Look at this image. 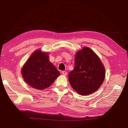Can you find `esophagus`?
<instances>
[{"label": "esophagus", "mask_w": 128, "mask_h": 128, "mask_svg": "<svg viewBox=\"0 0 128 128\" xmlns=\"http://www.w3.org/2000/svg\"><path fill=\"white\" fill-rule=\"evenodd\" d=\"M61 73H62V74H63L64 75V76H66V75H67V72H66V71H62Z\"/></svg>", "instance_id": "34e87169"}]
</instances>
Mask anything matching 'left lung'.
Listing matches in <instances>:
<instances>
[{"mask_svg": "<svg viewBox=\"0 0 128 128\" xmlns=\"http://www.w3.org/2000/svg\"><path fill=\"white\" fill-rule=\"evenodd\" d=\"M68 76L70 86L78 94L88 95L102 86L105 70L99 57L86 47L76 53L74 69Z\"/></svg>", "mask_w": 128, "mask_h": 128, "instance_id": "8db88e82", "label": "left lung"}]
</instances>
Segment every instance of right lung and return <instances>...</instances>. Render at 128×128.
Returning <instances> with one entry per match:
<instances>
[{
    "label": "right lung",
    "mask_w": 128,
    "mask_h": 128,
    "mask_svg": "<svg viewBox=\"0 0 128 128\" xmlns=\"http://www.w3.org/2000/svg\"><path fill=\"white\" fill-rule=\"evenodd\" d=\"M22 75L30 86L42 90L51 86L60 72L50 62L47 53L38 50L32 54L24 66Z\"/></svg>",
    "instance_id": "1"
}]
</instances>
